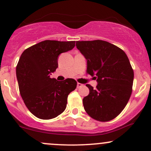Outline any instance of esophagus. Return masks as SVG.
Wrapping results in <instances>:
<instances>
[{
	"instance_id": "obj_1",
	"label": "esophagus",
	"mask_w": 151,
	"mask_h": 151,
	"mask_svg": "<svg viewBox=\"0 0 151 151\" xmlns=\"http://www.w3.org/2000/svg\"><path fill=\"white\" fill-rule=\"evenodd\" d=\"M84 86V84H82L81 83H79V82H78V84H77V88H78L82 87V86Z\"/></svg>"
}]
</instances>
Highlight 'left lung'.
<instances>
[{"mask_svg":"<svg viewBox=\"0 0 151 151\" xmlns=\"http://www.w3.org/2000/svg\"><path fill=\"white\" fill-rule=\"evenodd\" d=\"M76 47L87 60L86 73L96 76L98 82L95 88L86 85L89 94L82 101L84 110L96 120H112L127 106L133 91L129 60L122 49L106 41H77Z\"/></svg>","mask_w":151,"mask_h":151,"instance_id":"obj_1","label":"left lung"}]
</instances>
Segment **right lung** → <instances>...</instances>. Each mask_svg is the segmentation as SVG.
<instances>
[{
	"mask_svg": "<svg viewBox=\"0 0 151 151\" xmlns=\"http://www.w3.org/2000/svg\"><path fill=\"white\" fill-rule=\"evenodd\" d=\"M76 41L44 40L26 49L16 66L20 96L27 108L42 119L56 117L65 110L67 97L76 88L77 82H63L50 78L58 67V57L71 50Z\"/></svg>",
	"mask_w": 151,
	"mask_h": 151,
	"instance_id": "1",
	"label": "right lung"
}]
</instances>
